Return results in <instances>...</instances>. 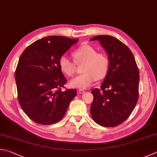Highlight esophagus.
Instances as JSON below:
<instances>
[{
    "instance_id": "obj_1",
    "label": "esophagus",
    "mask_w": 157,
    "mask_h": 157,
    "mask_svg": "<svg viewBox=\"0 0 157 157\" xmlns=\"http://www.w3.org/2000/svg\"><path fill=\"white\" fill-rule=\"evenodd\" d=\"M78 92L80 93V94H84L85 91H84V90H78Z\"/></svg>"
}]
</instances>
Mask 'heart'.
I'll return each instance as SVG.
<instances>
[{
    "label": "heart",
    "mask_w": 157,
    "mask_h": 157,
    "mask_svg": "<svg viewBox=\"0 0 157 157\" xmlns=\"http://www.w3.org/2000/svg\"><path fill=\"white\" fill-rule=\"evenodd\" d=\"M76 63H83L81 67L82 75L76 76L70 81V86L79 90H86L96 80L105 78L109 67V59L105 53L97 52L90 45H82L72 52ZM59 66L64 75L70 76L74 75L75 65L66 55L59 60Z\"/></svg>",
    "instance_id": "1"
}]
</instances>
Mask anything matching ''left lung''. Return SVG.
<instances>
[{"instance_id": "left-lung-1", "label": "left lung", "mask_w": 157, "mask_h": 157, "mask_svg": "<svg viewBox=\"0 0 157 157\" xmlns=\"http://www.w3.org/2000/svg\"><path fill=\"white\" fill-rule=\"evenodd\" d=\"M98 40L108 55L109 67L100 89L91 90L94 96L90 113L100 126L113 127L129 117L139 98L140 72L128 47L110 35H98Z\"/></svg>"}]
</instances>
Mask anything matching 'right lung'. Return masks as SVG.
<instances>
[{"label": "right lung", "instance_id": "obj_1", "mask_svg": "<svg viewBox=\"0 0 157 157\" xmlns=\"http://www.w3.org/2000/svg\"><path fill=\"white\" fill-rule=\"evenodd\" d=\"M78 41L48 36L29 45L20 56L15 72L17 98L24 112L35 122L50 125L66 114L75 90L61 91L67 82L59 60Z\"/></svg>", "mask_w": 157, "mask_h": 157}]
</instances>
